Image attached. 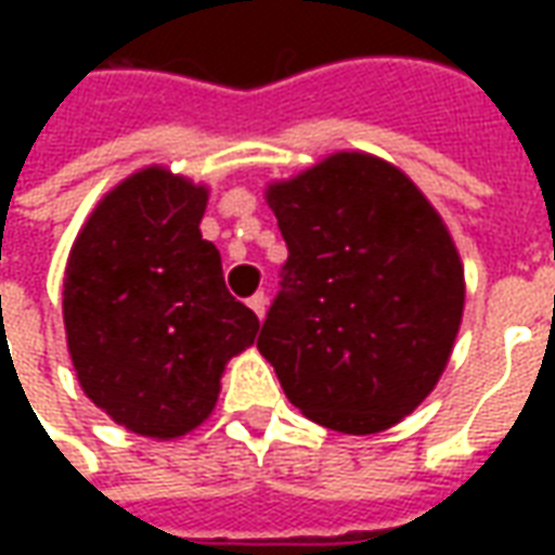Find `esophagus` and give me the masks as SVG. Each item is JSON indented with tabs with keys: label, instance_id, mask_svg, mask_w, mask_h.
<instances>
[{
	"label": "esophagus",
	"instance_id": "1",
	"mask_svg": "<svg viewBox=\"0 0 555 555\" xmlns=\"http://www.w3.org/2000/svg\"><path fill=\"white\" fill-rule=\"evenodd\" d=\"M249 309H253L255 314H258V318H264V312H267V294L264 291H258V294H253V297H249Z\"/></svg>",
	"mask_w": 555,
	"mask_h": 555
}]
</instances>
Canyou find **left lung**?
Wrapping results in <instances>:
<instances>
[{
  "mask_svg": "<svg viewBox=\"0 0 555 555\" xmlns=\"http://www.w3.org/2000/svg\"><path fill=\"white\" fill-rule=\"evenodd\" d=\"M264 198L288 243L258 350L306 416L341 434L398 425L430 396L464 318L452 234L404 171L336 151Z\"/></svg>",
  "mask_w": 555,
  "mask_h": 555,
  "instance_id": "obj_1",
  "label": "left lung"
}]
</instances>
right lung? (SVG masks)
<instances>
[{"label": "right lung", "mask_w": 555, "mask_h": 555, "mask_svg": "<svg viewBox=\"0 0 555 555\" xmlns=\"http://www.w3.org/2000/svg\"><path fill=\"white\" fill-rule=\"evenodd\" d=\"M205 207V183L145 166L103 195L67 255L62 314L79 386L151 440L198 428L258 333L198 231Z\"/></svg>", "instance_id": "right-lung-1"}]
</instances>
